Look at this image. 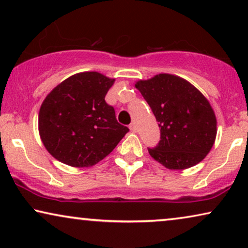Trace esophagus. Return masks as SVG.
<instances>
[{
  "instance_id": "obj_1",
  "label": "esophagus",
  "mask_w": 248,
  "mask_h": 248,
  "mask_svg": "<svg viewBox=\"0 0 248 248\" xmlns=\"http://www.w3.org/2000/svg\"><path fill=\"white\" fill-rule=\"evenodd\" d=\"M130 130L132 132H137V125H135V123L133 122V123L130 124Z\"/></svg>"
}]
</instances>
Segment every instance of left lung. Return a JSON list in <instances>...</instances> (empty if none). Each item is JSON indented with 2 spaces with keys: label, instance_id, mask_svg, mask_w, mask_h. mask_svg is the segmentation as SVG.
I'll use <instances>...</instances> for the list:
<instances>
[{
  "label": "left lung",
  "instance_id": "obj_1",
  "mask_svg": "<svg viewBox=\"0 0 248 248\" xmlns=\"http://www.w3.org/2000/svg\"><path fill=\"white\" fill-rule=\"evenodd\" d=\"M135 88L160 127L159 143L148 148L151 157L172 170L202 161L217 134L216 115L206 98L186 80L166 73L139 81Z\"/></svg>",
  "mask_w": 248,
  "mask_h": 248
}]
</instances>
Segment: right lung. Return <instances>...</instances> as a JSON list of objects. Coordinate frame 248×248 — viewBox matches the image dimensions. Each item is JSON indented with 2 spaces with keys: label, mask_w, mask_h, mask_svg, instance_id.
<instances>
[{
  "label": "right lung",
  "mask_w": 248,
  "mask_h": 248,
  "mask_svg": "<svg viewBox=\"0 0 248 248\" xmlns=\"http://www.w3.org/2000/svg\"><path fill=\"white\" fill-rule=\"evenodd\" d=\"M114 79L78 73L54 88L39 110V134L47 151L72 167H90L110 154L128 127L116 120L105 97Z\"/></svg>",
  "instance_id": "1"
}]
</instances>
